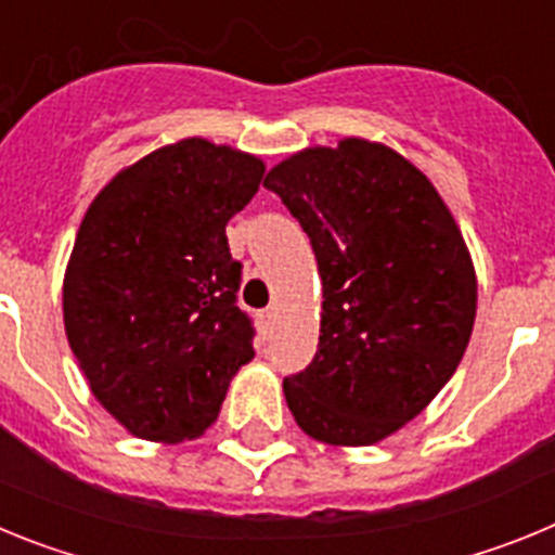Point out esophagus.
Segmentation results:
<instances>
[{"label": "esophagus", "mask_w": 555, "mask_h": 555, "mask_svg": "<svg viewBox=\"0 0 555 555\" xmlns=\"http://www.w3.org/2000/svg\"><path fill=\"white\" fill-rule=\"evenodd\" d=\"M261 317H263V322H267V325H269V322H272L274 317H278V311H274V308H267V311H263Z\"/></svg>", "instance_id": "1"}]
</instances>
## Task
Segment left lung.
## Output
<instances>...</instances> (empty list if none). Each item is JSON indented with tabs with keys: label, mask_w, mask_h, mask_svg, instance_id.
<instances>
[{
	"label": "left lung",
	"mask_w": 555,
	"mask_h": 555,
	"mask_svg": "<svg viewBox=\"0 0 555 555\" xmlns=\"http://www.w3.org/2000/svg\"><path fill=\"white\" fill-rule=\"evenodd\" d=\"M311 238L320 350L283 380L317 442L366 448L423 414L469 345L478 278L436 185L380 141L306 146L263 180Z\"/></svg>",
	"instance_id": "obj_1"
}]
</instances>
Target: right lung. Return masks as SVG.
<instances>
[{"label":"right lung","instance_id":"add662e5","mask_svg":"<svg viewBox=\"0 0 555 555\" xmlns=\"http://www.w3.org/2000/svg\"><path fill=\"white\" fill-rule=\"evenodd\" d=\"M263 171L258 155L191 135L116 171L88 205L63 274V327L127 434L197 439L253 361L224 228Z\"/></svg>","mask_w":555,"mask_h":555}]
</instances>
